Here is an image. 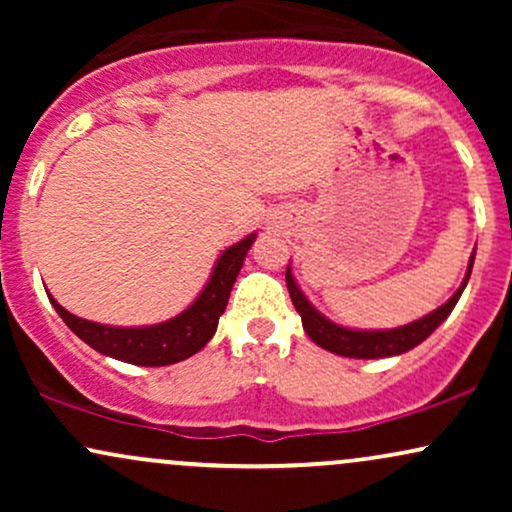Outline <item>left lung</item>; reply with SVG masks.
<instances>
[{
    "label": "left lung",
    "mask_w": 512,
    "mask_h": 512,
    "mask_svg": "<svg viewBox=\"0 0 512 512\" xmlns=\"http://www.w3.org/2000/svg\"><path fill=\"white\" fill-rule=\"evenodd\" d=\"M474 255L469 257L467 274H464L462 286L452 293L448 303H443L440 308L433 310L419 320L409 322V325L395 327V330H349V327L337 325V322L327 320L325 315L317 313L310 305L308 298L303 296V291L298 289L296 279H293L291 267H286V286H289L291 301L296 305L298 315L303 320V330L308 332V337L313 339L317 346L332 351L337 356H349V358H385V356H399L404 351L419 346L424 339L431 337V332L436 330L440 322L445 320L455 308V303L460 301L464 286H467L469 274H472Z\"/></svg>",
    "instance_id": "8db88e82"
}]
</instances>
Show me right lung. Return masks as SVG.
Instances as JSON below:
<instances>
[{"label": "right lung", "instance_id": "obj_1", "mask_svg": "<svg viewBox=\"0 0 512 512\" xmlns=\"http://www.w3.org/2000/svg\"><path fill=\"white\" fill-rule=\"evenodd\" d=\"M255 238V233H250L248 238L238 240L236 245L223 250L214 264V272H211L207 286L195 298V303L182 310L180 315L170 317L166 322H158V325H98V322L81 320V317L64 310L52 296L50 303L60 313L62 320L67 322L69 330L79 339H84L98 354L134 363V366H170V363L185 361V358L197 354L214 337L216 327H219V317L226 310L236 276Z\"/></svg>", "mask_w": 512, "mask_h": 512}]
</instances>
